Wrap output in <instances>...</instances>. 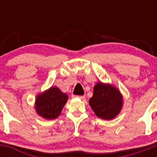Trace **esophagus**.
Returning <instances> with one entry per match:
<instances>
[{
	"instance_id": "1",
	"label": "esophagus",
	"mask_w": 157,
	"mask_h": 157,
	"mask_svg": "<svg viewBox=\"0 0 157 157\" xmlns=\"http://www.w3.org/2000/svg\"><path fill=\"white\" fill-rule=\"evenodd\" d=\"M75 98H79L81 100H85L86 97L85 96H74Z\"/></svg>"
}]
</instances>
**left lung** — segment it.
<instances>
[{
	"instance_id": "obj_1",
	"label": "left lung",
	"mask_w": 157,
	"mask_h": 157,
	"mask_svg": "<svg viewBox=\"0 0 157 157\" xmlns=\"http://www.w3.org/2000/svg\"><path fill=\"white\" fill-rule=\"evenodd\" d=\"M89 104L98 117L103 120L114 119L123 107V97L118 89L110 84L98 82Z\"/></svg>"
}]
</instances>
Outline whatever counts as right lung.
I'll list each match as a JSON object with an SVG mask.
<instances>
[{
    "label": "right lung",
    "instance_id": "obj_1",
    "mask_svg": "<svg viewBox=\"0 0 157 157\" xmlns=\"http://www.w3.org/2000/svg\"><path fill=\"white\" fill-rule=\"evenodd\" d=\"M68 97L58 87L53 86L37 96L35 110L46 120H53L60 115Z\"/></svg>",
    "mask_w": 157,
    "mask_h": 157
}]
</instances>
